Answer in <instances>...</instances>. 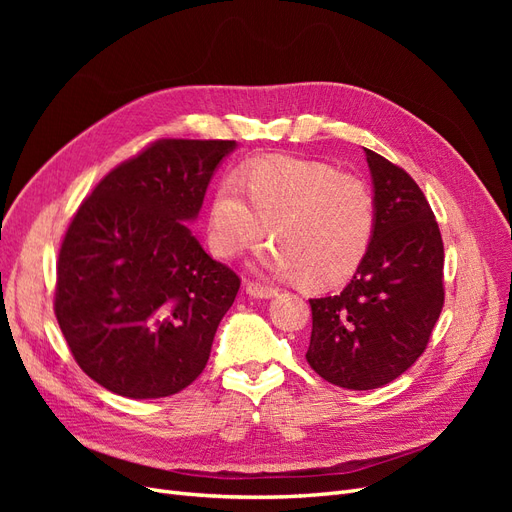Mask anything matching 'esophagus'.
<instances>
[{"instance_id": "1", "label": "esophagus", "mask_w": 512, "mask_h": 512, "mask_svg": "<svg viewBox=\"0 0 512 512\" xmlns=\"http://www.w3.org/2000/svg\"><path fill=\"white\" fill-rule=\"evenodd\" d=\"M245 292L250 294V297H254V299H273V297H277V290L275 288L260 286L256 282H247L245 284Z\"/></svg>"}]
</instances>
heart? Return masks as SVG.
I'll use <instances>...</instances> for the list:
<instances>
[{
    "mask_svg": "<svg viewBox=\"0 0 512 512\" xmlns=\"http://www.w3.org/2000/svg\"><path fill=\"white\" fill-rule=\"evenodd\" d=\"M369 183L322 162L265 160L228 175L209 211L211 250L232 258L269 235L256 267L299 277L312 288L346 282L361 267L376 232Z\"/></svg>",
    "mask_w": 512,
    "mask_h": 512,
    "instance_id": "b5f03b06",
    "label": "heart"
}]
</instances>
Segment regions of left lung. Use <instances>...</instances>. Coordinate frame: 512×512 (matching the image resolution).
<instances>
[{
	"mask_svg": "<svg viewBox=\"0 0 512 512\" xmlns=\"http://www.w3.org/2000/svg\"><path fill=\"white\" fill-rule=\"evenodd\" d=\"M376 232L348 286L309 299L305 359L320 378L352 391L399 378L427 348L444 305V245L425 194L404 168L365 149Z\"/></svg>",
	"mask_w": 512,
	"mask_h": 512,
	"instance_id": "obj_1",
	"label": "left lung"
}]
</instances>
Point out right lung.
<instances>
[{
  "instance_id": "right-lung-1",
  "label": "right lung",
  "mask_w": 512,
  "mask_h": 512,
  "mask_svg": "<svg viewBox=\"0 0 512 512\" xmlns=\"http://www.w3.org/2000/svg\"><path fill=\"white\" fill-rule=\"evenodd\" d=\"M235 141L166 138L111 170L76 211L55 316L85 374L130 399L183 391L209 361L241 280L192 235Z\"/></svg>"
}]
</instances>
